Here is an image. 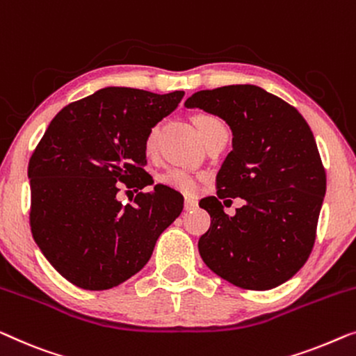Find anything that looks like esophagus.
Instances as JSON below:
<instances>
[{
  "mask_svg": "<svg viewBox=\"0 0 356 356\" xmlns=\"http://www.w3.org/2000/svg\"><path fill=\"white\" fill-rule=\"evenodd\" d=\"M195 207H197V200L194 197H184V210H186V212H189V210H193Z\"/></svg>",
  "mask_w": 356,
  "mask_h": 356,
  "instance_id": "34e87169",
  "label": "esophagus"
}]
</instances>
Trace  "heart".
Returning <instances> with one entry per match:
<instances>
[{
	"label": "heart",
	"instance_id": "heart-1",
	"mask_svg": "<svg viewBox=\"0 0 356 356\" xmlns=\"http://www.w3.org/2000/svg\"><path fill=\"white\" fill-rule=\"evenodd\" d=\"M194 122L199 130L200 138H202V141L216 135V133L226 131L225 123L215 115L199 114L195 115ZM157 136H159V127L154 125L151 130L147 131L146 140H144V147H146L147 152H152L154 149H156ZM159 181L165 184L168 188L181 191V193H193L195 186H197V177L186 168H168L163 173L159 175Z\"/></svg>",
	"mask_w": 356,
	"mask_h": 356
}]
</instances>
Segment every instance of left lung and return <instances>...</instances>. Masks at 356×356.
Masks as SVG:
<instances>
[{"mask_svg": "<svg viewBox=\"0 0 356 356\" xmlns=\"http://www.w3.org/2000/svg\"><path fill=\"white\" fill-rule=\"evenodd\" d=\"M184 106L221 117L233 131L216 195L199 202L210 215L197 244L204 264L242 289L282 284L312 254L326 194V170L310 127L296 107L254 85L197 91ZM234 197L245 205L229 217L220 199Z\"/></svg>", "mask_w": 356, "mask_h": 356, "instance_id": "1", "label": "left lung"}]
</instances>
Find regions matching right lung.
Segmentation results:
<instances>
[{"instance_id":"add662e5","label":"right lung","mask_w":356,"mask_h":356,"mask_svg":"<svg viewBox=\"0 0 356 356\" xmlns=\"http://www.w3.org/2000/svg\"><path fill=\"white\" fill-rule=\"evenodd\" d=\"M183 96L102 88L65 106L35 147L30 229L49 264L74 286L106 291L130 280L181 213L183 195L163 184L127 205L117 193L118 183L138 189L154 183L144 170V140Z\"/></svg>"}]
</instances>
